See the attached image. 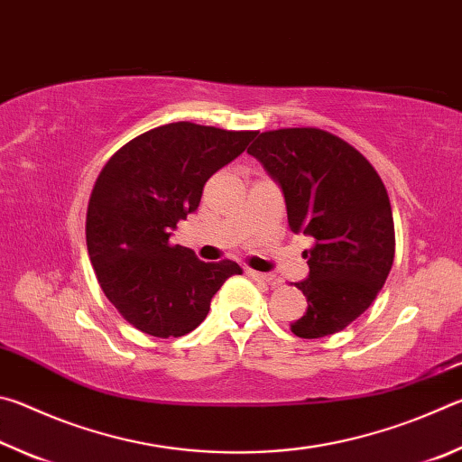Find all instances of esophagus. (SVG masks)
I'll return each instance as SVG.
<instances>
[{
    "label": "esophagus",
    "instance_id": "obj_1",
    "mask_svg": "<svg viewBox=\"0 0 462 462\" xmlns=\"http://www.w3.org/2000/svg\"><path fill=\"white\" fill-rule=\"evenodd\" d=\"M248 277L250 279H254V281H261V283H267V285H279V281L273 277V275H269V273H259V271H248Z\"/></svg>",
    "mask_w": 462,
    "mask_h": 462
}]
</instances>
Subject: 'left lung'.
<instances>
[{
  "label": "left lung",
  "instance_id": "8db88e82",
  "mask_svg": "<svg viewBox=\"0 0 462 462\" xmlns=\"http://www.w3.org/2000/svg\"><path fill=\"white\" fill-rule=\"evenodd\" d=\"M248 154L281 187L291 232L314 240L303 250L308 277L295 283L308 310L291 332L322 338L344 330L371 306L393 264L385 185L356 148L318 128L263 132Z\"/></svg>",
  "mask_w": 462,
  "mask_h": 462
}]
</instances>
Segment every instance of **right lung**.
Segmentation results:
<instances>
[{
	"label": "right lung",
	"mask_w": 462,
	"mask_h": 462,
	"mask_svg": "<svg viewBox=\"0 0 462 462\" xmlns=\"http://www.w3.org/2000/svg\"><path fill=\"white\" fill-rule=\"evenodd\" d=\"M254 136L165 124L130 140L101 169L88 208L89 259L107 300L140 332L189 334L224 281L242 273L234 261L203 263L169 238L199 208L208 179Z\"/></svg>",
	"instance_id": "add662e5"
}]
</instances>
